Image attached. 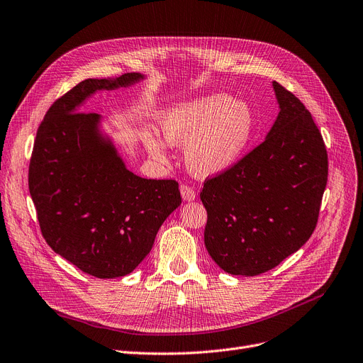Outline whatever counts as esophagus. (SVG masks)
<instances>
[{
	"label": "esophagus",
	"mask_w": 363,
	"mask_h": 363,
	"mask_svg": "<svg viewBox=\"0 0 363 363\" xmlns=\"http://www.w3.org/2000/svg\"><path fill=\"white\" fill-rule=\"evenodd\" d=\"M180 194L184 201H194L196 198V192L194 191V187H191L189 184H184V183L180 186Z\"/></svg>",
	"instance_id": "obj_1"
}]
</instances>
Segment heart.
<instances>
[{
    "label": "heart",
    "mask_w": 363,
    "mask_h": 363,
    "mask_svg": "<svg viewBox=\"0 0 363 363\" xmlns=\"http://www.w3.org/2000/svg\"><path fill=\"white\" fill-rule=\"evenodd\" d=\"M158 123L169 145H186V164L196 176H210L235 164L255 134L258 121L247 101L229 94H210L176 103L160 112ZM143 145L161 158L165 146L152 133Z\"/></svg>",
    "instance_id": "heart-1"
}]
</instances>
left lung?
<instances>
[{
    "mask_svg": "<svg viewBox=\"0 0 363 363\" xmlns=\"http://www.w3.org/2000/svg\"><path fill=\"white\" fill-rule=\"evenodd\" d=\"M273 89L281 111L264 142L201 192L206 251L230 274L257 276L298 251L326 187L328 153L312 115L279 82Z\"/></svg>",
    "mask_w": 363,
    "mask_h": 363,
    "instance_id": "8db88e82",
    "label": "left lung"
}]
</instances>
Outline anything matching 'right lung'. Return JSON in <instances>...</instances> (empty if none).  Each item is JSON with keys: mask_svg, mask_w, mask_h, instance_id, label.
I'll list each match as a JSON object with an SVG mask.
<instances>
[{"mask_svg": "<svg viewBox=\"0 0 363 363\" xmlns=\"http://www.w3.org/2000/svg\"><path fill=\"white\" fill-rule=\"evenodd\" d=\"M142 74L81 81L47 111L29 164V192L45 242L84 273L112 279L150 252L165 218L182 203L176 180L127 169L97 113L79 106L99 90L139 82Z\"/></svg>", "mask_w": 363, "mask_h": 363, "instance_id": "obj_1", "label": "right lung"}]
</instances>
